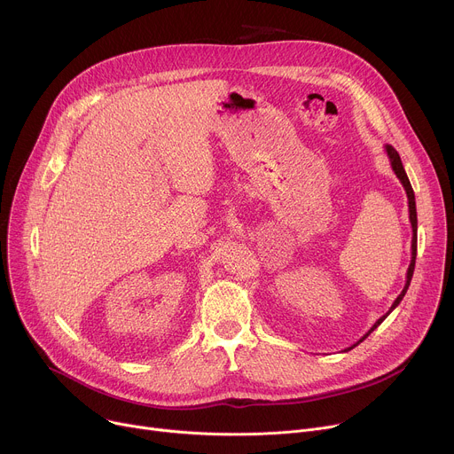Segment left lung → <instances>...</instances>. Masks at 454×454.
Segmentation results:
<instances>
[{
  "instance_id": "1",
  "label": "left lung",
  "mask_w": 454,
  "mask_h": 454,
  "mask_svg": "<svg viewBox=\"0 0 454 454\" xmlns=\"http://www.w3.org/2000/svg\"><path fill=\"white\" fill-rule=\"evenodd\" d=\"M384 151H386V154H387V160H390V165H392V168H394V172H395V176L399 177V181L403 183V186H404V190H406V196H408V210H410V223H411V231H413V237H411V261H410V268H408V271H406V284H404V289L401 291V294L395 298V301L392 303V307H390V310H387L384 316H380L373 325L370 327V331L359 340V341H356L352 347H348V348H345L343 352H348V350H352L354 347H357L363 340H366L379 325L380 323L390 316V312L403 301V298H404V294H406V291H408V287H410V282H411V277H413V271H415V258H417V207H415V193H413V188H411V183H410V179H408V174H406V170H404V167H403V161H401V156H399V153L392 147V145H384Z\"/></svg>"
}]
</instances>
